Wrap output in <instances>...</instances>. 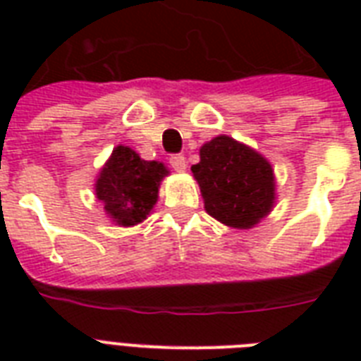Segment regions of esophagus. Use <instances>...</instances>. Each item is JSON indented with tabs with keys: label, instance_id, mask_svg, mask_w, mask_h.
<instances>
[{
	"label": "esophagus",
	"instance_id": "esophagus-1",
	"mask_svg": "<svg viewBox=\"0 0 361 361\" xmlns=\"http://www.w3.org/2000/svg\"><path fill=\"white\" fill-rule=\"evenodd\" d=\"M170 164H172V169H174L176 172H185L187 169V161L183 155H172V157H170Z\"/></svg>",
	"mask_w": 361,
	"mask_h": 361
}]
</instances>
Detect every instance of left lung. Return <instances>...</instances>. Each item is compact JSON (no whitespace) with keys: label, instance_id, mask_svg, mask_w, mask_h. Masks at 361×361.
<instances>
[{"label":"left lung","instance_id":"8db88e82","mask_svg":"<svg viewBox=\"0 0 361 361\" xmlns=\"http://www.w3.org/2000/svg\"><path fill=\"white\" fill-rule=\"evenodd\" d=\"M212 217L231 228H252L275 202L274 169L258 152L219 135L200 147L191 166Z\"/></svg>","mask_w":361,"mask_h":361}]
</instances>
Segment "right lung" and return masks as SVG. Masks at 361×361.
Instances as JSON below:
<instances>
[{"instance_id":"add662e5","label":"right lung","mask_w":361,"mask_h":361,"mask_svg":"<svg viewBox=\"0 0 361 361\" xmlns=\"http://www.w3.org/2000/svg\"><path fill=\"white\" fill-rule=\"evenodd\" d=\"M164 176L169 170L163 163L144 161L130 147L118 146L99 172L95 195L116 225H138L157 202Z\"/></svg>"}]
</instances>
